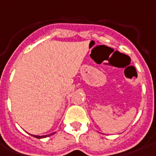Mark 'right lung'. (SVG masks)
Instances as JSON below:
<instances>
[{
	"label": "right lung",
	"instance_id": "obj_1",
	"mask_svg": "<svg viewBox=\"0 0 156 156\" xmlns=\"http://www.w3.org/2000/svg\"><path fill=\"white\" fill-rule=\"evenodd\" d=\"M55 132H53L51 134H48V135H44V136H37V135H31V136H33L34 137H36V138H44V137H47V136H52L53 134H55Z\"/></svg>",
	"mask_w": 156,
	"mask_h": 156
}]
</instances>
